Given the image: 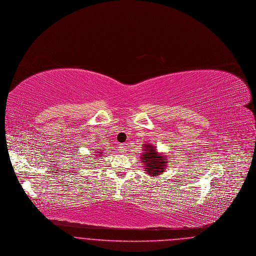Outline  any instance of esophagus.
<instances>
[{
	"mask_svg": "<svg viewBox=\"0 0 256 256\" xmlns=\"http://www.w3.org/2000/svg\"><path fill=\"white\" fill-rule=\"evenodd\" d=\"M119 150H120V152H126V144H120V146H119Z\"/></svg>",
	"mask_w": 256,
	"mask_h": 256,
	"instance_id": "1",
	"label": "esophagus"
}]
</instances>
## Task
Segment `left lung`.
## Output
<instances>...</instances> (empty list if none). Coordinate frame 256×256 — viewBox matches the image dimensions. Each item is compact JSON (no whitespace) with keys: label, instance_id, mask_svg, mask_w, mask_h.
<instances>
[{"label":"left lung","instance_id":"left-lung-1","mask_svg":"<svg viewBox=\"0 0 256 256\" xmlns=\"http://www.w3.org/2000/svg\"><path fill=\"white\" fill-rule=\"evenodd\" d=\"M144 146L145 149H143L144 152H142V156L140 158L143 162L142 166L145 169L144 171H146L147 174L152 177L162 174L168 164L166 156L158 154L156 147L152 144H145Z\"/></svg>","mask_w":256,"mask_h":256}]
</instances>
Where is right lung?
I'll use <instances>...</instances> for the list:
<instances>
[{"instance_id":"1","label":"right lung","mask_w":256,"mask_h":256,"mask_svg":"<svg viewBox=\"0 0 256 256\" xmlns=\"http://www.w3.org/2000/svg\"><path fill=\"white\" fill-rule=\"evenodd\" d=\"M104 150H100V149H94L92 152V154H94V156H96V158H100V156H102V154H104V152H102Z\"/></svg>"}]
</instances>
